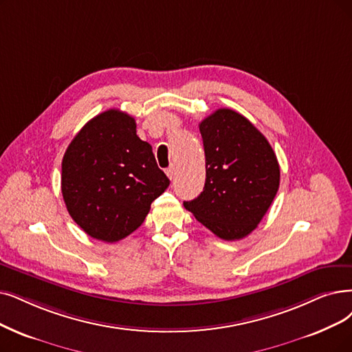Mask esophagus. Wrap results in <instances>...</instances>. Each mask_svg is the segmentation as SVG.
<instances>
[{"instance_id": "34e87169", "label": "esophagus", "mask_w": 352, "mask_h": 352, "mask_svg": "<svg viewBox=\"0 0 352 352\" xmlns=\"http://www.w3.org/2000/svg\"><path fill=\"white\" fill-rule=\"evenodd\" d=\"M166 175L168 176V179H175V175H176V168H175V166H170V167H168L167 168V170H166Z\"/></svg>"}]
</instances>
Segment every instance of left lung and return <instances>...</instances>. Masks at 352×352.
I'll use <instances>...</instances> for the list:
<instances>
[{"instance_id": "obj_1", "label": "left lung", "mask_w": 352, "mask_h": 352, "mask_svg": "<svg viewBox=\"0 0 352 352\" xmlns=\"http://www.w3.org/2000/svg\"><path fill=\"white\" fill-rule=\"evenodd\" d=\"M206 179L185 208L222 240H241L257 228L280 184V167L267 138L244 116L219 108L199 124Z\"/></svg>"}]
</instances>
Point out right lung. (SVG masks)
<instances>
[{
	"label": "right lung",
	"mask_w": 352,
	"mask_h": 352,
	"mask_svg": "<svg viewBox=\"0 0 352 352\" xmlns=\"http://www.w3.org/2000/svg\"><path fill=\"white\" fill-rule=\"evenodd\" d=\"M135 120L120 109L94 117L70 142L62 160L67 212L89 236L117 243L134 232L170 180Z\"/></svg>",
	"instance_id": "add662e5"
}]
</instances>
